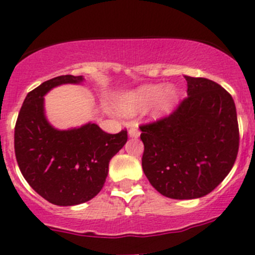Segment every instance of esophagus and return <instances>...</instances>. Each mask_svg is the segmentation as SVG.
Instances as JSON below:
<instances>
[{"instance_id": "1", "label": "esophagus", "mask_w": 255, "mask_h": 255, "mask_svg": "<svg viewBox=\"0 0 255 255\" xmlns=\"http://www.w3.org/2000/svg\"><path fill=\"white\" fill-rule=\"evenodd\" d=\"M128 134H129V137H132V138L139 137L140 132H139V128H138V126L137 125L130 126L129 129H128Z\"/></svg>"}]
</instances>
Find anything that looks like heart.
Instances as JSON below:
<instances>
[{
    "mask_svg": "<svg viewBox=\"0 0 255 255\" xmlns=\"http://www.w3.org/2000/svg\"><path fill=\"white\" fill-rule=\"evenodd\" d=\"M177 97L176 89L164 85H145L123 95L118 101V109L127 116L137 115L151 107V115L160 117L174 109Z\"/></svg>",
    "mask_w": 255,
    "mask_h": 255,
    "instance_id": "heart-1",
    "label": "heart"
}]
</instances>
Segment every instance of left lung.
Listing matches in <instances>:
<instances>
[{"label": "left lung", "instance_id": "1", "mask_svg": "<svg viewBox=\"0 0 255 255\" xmlns=\"http://www.w3.org/2000/svg\"><path fill=\"white\" fill-rule=\"evenodd\" d=\"M184 78L187 97L175 111L140 126L144 174L156 191L175 200L215 190L233 168L239 146L232 96L212 80Z\"/></svg>", "mask_w": 255, "mask_h": 255}]
</instances>
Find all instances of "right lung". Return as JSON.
<instances>
[{"mask_svg":"<svg viewBox=\"0 0 255 255\" xmlns=\"http://www.w3.org/2000/svg\"><path fill=\"white\" fill-rule=\"evenodd\" d=\"M84 76L61 75L43 82L24 99L16 128L14 151L20 173L35 192L58 206H75L94 199L106 181L109 164L127 142V130L104 132L96 123L58 129L47 120L44 96Z\"/></svg>","mask_w":255,"mask_h":255,"instance_id":"1","label":"right lung"}]
</instances>
